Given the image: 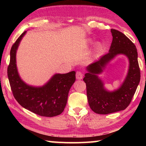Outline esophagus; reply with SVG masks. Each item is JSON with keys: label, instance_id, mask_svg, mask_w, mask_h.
Returning a JSON list of instances; mask_svg holds the SVG:
<instances>
[{"label": "esophagus", "instance_id": "obj_1", "mask_svg": "<svg viewBox=\"0 0 146 146\" xmlns=\"http://www.w3.org/2000/svg\"><path fill=\"white\" fill-rule=\"evenodd\" d=\"M76 77L78 80H81V79L83 78V74L80 71H77L76 73Z\"/></svg>", "mask_w": 146, "mask_h": 146}]
</instances>
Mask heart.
Returning <instances> with one entry per match:
<instances>
[{
	"instance_id": "obj_1",
	"label": "heart",
	"mask_w": 146,
	"mask_h": 146,
	"mask_svg": "<svg viewBox=\"0 0 146 146\" xmlns=\"http://www.w3.org/2000/svg\"><path fill=\"white\" fill-rule=\"evenodd\" d=\"M88 42L90 43V44H91L93 43V41L91 40H88ZM102 44H101L100 42H97L95 44V48H94V51H95V53L96 55H98V54H99L100 53L101 50H102Z\"/></svg>"
}]
</instances>
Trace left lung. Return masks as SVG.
<instances>
[{
    "mask_svg": "<svg viewBox=\"0 0 146 146\" xmlns=\"http://www.w3.org/2000/svg\"><path fill=\"white\" fill-rule=\"evenodd\" d=\"M113 40L109 53L101 56L86 68L83 80L86 84L88 103L94 112L106 115L124 110L131 102L140 80L138 53L136 46L124 34L111 29ZM123 54L129 60L127 76L120 87L109 91L98 75L102 73L108 63L116 56Z\"/></svg>",
    "mask_w": 146,
    "mask_h": 146,
    "instance_id": "8db88e82",
    "label": "left lung"
}]
</instances>
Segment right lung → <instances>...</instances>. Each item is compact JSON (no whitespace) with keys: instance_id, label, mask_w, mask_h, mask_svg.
Wrapping results in <instances>:
<instances>
[{"instance_id":"obj_1","label":"right lung","mask_w":146,"mask_h":146,"mask_svg":"<svg viewBox=\"0 0 146 146\" xmlns=\"http://www.w3.org/2000/svg\"><path fill=\"white\" fill-rule=\"evenodd\" d=\"M26 31L11 47L8 76L13 96L23 108L42 117H52L61 114L67 104L68 93L76 80L75 71L56 73L42 86L26 84L20 76L16 54Z\"/></svg>"}]
</instances>
